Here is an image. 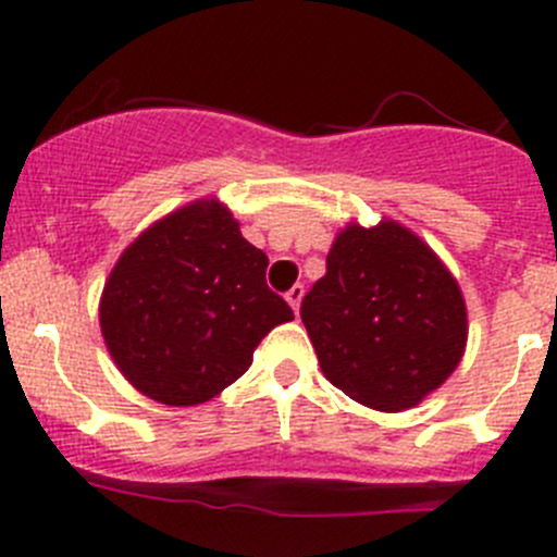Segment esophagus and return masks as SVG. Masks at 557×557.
<instances>
[{
  "mask_svg": "<svg viewBox=\"0 0 557 557\" xmlns=\"http://www.w3.org/2000/svg\"><path fill=\"white\" fill-rule=\"evenodd\" d=\"M285 299H288V305L294 307V312H299L301 307V299H305V285H294V288L285 294Z\"/></svg>",
  "mask_w": 557,
  "mask_h": 557,
  "instance_id": "obj_1",
  "label": "esophagus"
}]
</instances>
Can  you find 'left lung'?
Instances as JSON below:
<instances>
[{
  "label": "left lung",
  "mask_w": 557,
  "mask_h": 557,
  "mask_svg": "<svg viewBox=\"0 0 557 557\" xmlns=\"http://www.w3.org/2000/svg\"><path fill=\"white\" fill-rule=\"evenodd\" d=\"M325 380L383 412L423 401L466 350V301L434 250L396 221L342 228L301 301Z\"/></svg>",
  "instance_id": "obj_1"
}]
</instances>
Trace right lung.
<instances>
[{"label":"right lung","instance_id":"obj_1","mask_svg":"<svg viewBox=\"0 0 557 557\" xmlns=\"http://www.w3.org/2000/svg\"><path fill=\"white\" fill-rule=\"evenodd\" d=\"M218 199L190 201L145 228L107 277L99 323L112 361L139 393L194 407L239 380L258 342L294 320Z\"/></svg>","mask_w":557,"mask_h":557}]
</instances>
